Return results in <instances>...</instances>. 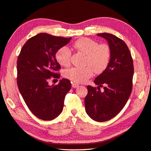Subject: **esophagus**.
<instances>
[{"label":"esophagus","instance_id":"esophagus-1","mask_svg":"<svg viewBox=\"0 0 151 151\" xmlns=\"http://www.w3.org/2000/svg\"><path fill=\"white\" fill-rule=\"evenodd\" d=\"M78 86H79V85L78 84H77V83H72V87L73 88H77V87H78Z\"/></svg>","mask_w":151,"mask_h":151}]
</instances>
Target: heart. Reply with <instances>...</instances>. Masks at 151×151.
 Masks as SVG:
<instances>
[{
	"instance_id": "heart-1",
	"label": "heart",
	"mask_w": 151,
	"mask_h": 151,
	"mask_svg": "<svg viewBox=\"0 0 151 151\" xmlns=\"http://www.w3.org/2000/svg\"><path fill=\"white\" fill-rule=\"evenodd\" d=\"M73 47L78 51L86 55L84 68L73 67L66 70L65 76L72 81L85 83L96 73H102L109 65L111 58V49L106 43L99 44L96 41L89 38H81L76 40ZM71 52L66 46L60 48L55 53V58L62 66L70 63Z\"/></svg>"
}]
</instances>
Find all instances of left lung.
<instances>
[{
    "label": "left lung",
    "mask_w": 151,
    "mask_h": 151,
    "mask_svg": "<svg viewBox=\"0 0 151 151\" xmlns=\"http://www.w3.org/2000/svg\"><path fill=\"white\" fill-rule=\"evenodd\" d=\"M108 41L111 49L108 66L94 82L99 86H88L85 98L86 112L96 121L104 122L113 118L124 107L132 89L133 60L126 43L108 33H98ZM103 87L101 92L100 87Z\"/></svg>",
    "instance_id": "obj_1"
}]
</instances>
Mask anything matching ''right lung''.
<instances>
[{"label":"right lung","instance_id":"1","mask_svg":"<svg viewBox=\"0 0 151 151\" xmlns=\"http://www.w3.org/2000/svg\"><path fill=\"white\" fill-rule=\"evenodd\" d=\"M71 39L39 33L26 42L18 57L19 91L30 111L40 119L50 121L60 115L65 95L71 88L70 80L65 78L57 85H48L51 77L60 76L56 72L61 67L55 53Z\"/></svg>","mask_w":151,"mask_h":151}]
</instances>
